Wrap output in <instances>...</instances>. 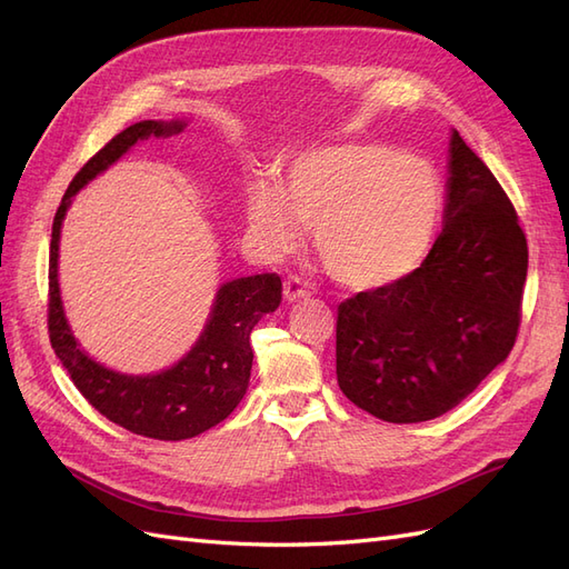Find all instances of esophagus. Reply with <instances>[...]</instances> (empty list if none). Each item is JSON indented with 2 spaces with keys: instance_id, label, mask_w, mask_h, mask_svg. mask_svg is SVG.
Segmentation results:
<instances>
[{
  "instance_id": "esophagus-1",
  "label": "esophagus",
  "mask_w": 569,
  "mask_h": 569,
  "mask_svg": "<svg viewBox=\"0 0 569 569\" xmlns=\"http://www.w3.org/2000/svg\"><path fill=\"white\" fill-rule=\"evenodd\" d=\"M308 297H311V291L306 289L303 280L297 278V274H289V278L284 280V299L289 303H295V301H303Z\"/></svg>"
}]
</instances>
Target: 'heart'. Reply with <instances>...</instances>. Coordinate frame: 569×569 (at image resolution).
I'll return each mask as SVG.
<instances>
[{"mask_svg":"<svg viewBox=\"0 0 569 569\" xmlns=\"http://www.w3.org/2000/svg\"><path fill=\"white\" fill-rule=\"evenodd\" d=\"M443 213L437 168L380 142H335L297 153L280 184L258 180L247 199L249 237L266 253H287L313 228V249L330 278L377 291L416 272Z\"/></svg>","mask_w":569,"mask_h":569,"instance_id":"heart-1","label":"heart"}]
</instances>
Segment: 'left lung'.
<instances>
[{
    "label": "left lung",
    "mask_w": 569,
    "mask_h": 569,
    "mask_svg": "<svg viewBox=\"0 0 569 569\" xmlns=\"http://www.w3.org/2000/svg\"><path fill=\"white\" fill-rule=\"evenodd\" d=\"M443 230L422 266L337 308V382L385 422L456 408L508 358L522 318L527 237L487 163L451 134Z\"/></svg>",
    "instance_id": "obj_1"
}]
</instances>
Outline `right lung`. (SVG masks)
I'll use <instances>...</instances> for the list:
<instances>
[{
	"instance_id": "obj_1",
	"label": "right lung",
	"mask_w": 569,
	"mask_h": 569,
	"mask_svg": "<svg viewBox=\"0 0 569 569\" xmlns=\"http://www.w3.org/2000/svg\"><path fill=\"white\" fill-rule=\"evenodd\" d=\"M184 120H142L118 132L109 144L80 168L68 184L51 226L49 244V341L78 391L107 420L159 441L192 439L226 420L244 399L251 377V330L282 301V282L274 272L251 274L222 284L199 341L173 368L157 375H120L99 366L80 349L63 316L59 295V239L71 199L149 137L178 134Z\"/></svg>"
}]
</instances>
